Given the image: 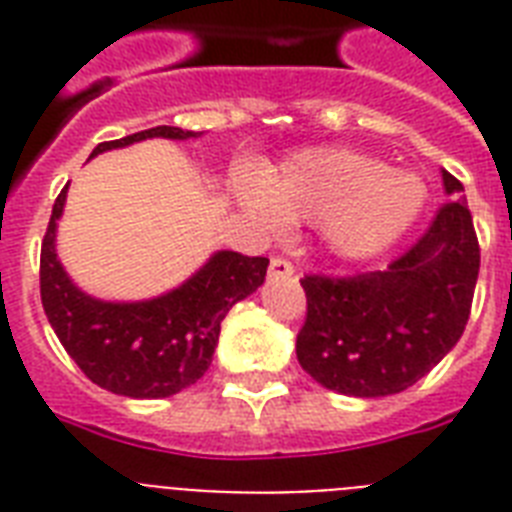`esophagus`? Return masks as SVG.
<instances>
[{"label": "esophagus", "mask_w": 512, "mask_h": 512, "mask_svg": "<svg viewBox=\"0 0 512 512\" xmlns=\"http://www.w3.org/2000/svg\"><path fill=\"white\" fill-rule=\"evenodd\" d=\"M292 273H295V268H292V263L284 260V257H273L271 265H268V276H271V279H289Z\"/></svg>", "instance_id": "esophagus-1"}]
</instances>
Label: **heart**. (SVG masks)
Segmentation results:
<instances>
[{"label": "heart", "instance_id": "b5f03b06", "mask_svg": "<svg viewBox=\"0 0 512 512\" xmlns=\"http://www.w3.org/2000/svg\"><path fill=\"white\" fill-rule=\"evenodd\" d=\"M233 196L268 225L319 223L342 260H366L393 247L425 209L428 188L412 172L388 170L350 148H308L268 170L241 177Z\"/></svg>", "mask_w": 512, "mask_h": 512}]
</instances>
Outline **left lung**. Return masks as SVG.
<instances>
[{
  "instance_id": "1",
  "label": "left lung",
  "mask_w": 512,
  "mask_h": 512,
  "mask_svg": "<svg viewBox=\"0 0 512 512\" xmlns=\"http://www.w3.org/2000/svg\"><path fill=\"white\" fill-rule=\"evenodd\" d=\"M441 180L449 201L385 271L300 281L308 316L297 335V361L327 390L353 398L401 393L465 332L481 252L462 183L446 170Z\"/></svg>"
}]
</instances>
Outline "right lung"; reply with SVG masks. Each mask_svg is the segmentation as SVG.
Returning <instances> with one entry per match:
<instances>
[{
    "mask_svg": "<svg viewBox=\"0 0 512 512\" xmlns=\"http://www.w3.org/2000/svg\"><path fill=\"white\" fill-rule=\"evenodd\" d=\"M151 138L193 140L201 132L151 127L100 143L90 154ZM68 185L52 207L42 241V305L50 327L76 366L103 390L127 398H170L201 380L212 364L220 321L233 305L263 287L268 260L217 249L183 284L148 300H100L76 287L58 257V220Z\"/></svg>",
    "mask_w": 512,
    "mask_h": 512,
    "instance_id": "obj_1",
    "label": "right lung"
}]
</instances>
